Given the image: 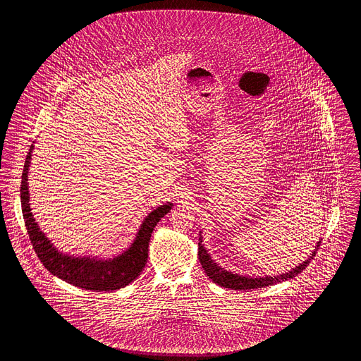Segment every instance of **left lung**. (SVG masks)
<instances>
[{
	"label": "left lung",
	"mask_w": 361,
	"mask_h": 361,
	"mask_svg": "<svg viewBox=\"0 0 361 361\" xmlns=\"http://www.w3.org/2000/svg\"><path fill=\"white\" fill-rule=\"evenodd\" d=\"M321 240L317 242L314 252L310 255V257L303 261L302 264H299L298 267L292 268L291 271L281 274L277 276H265V277H250V276H242L238 274H233L227 269H224L222 267H219L211 256L208 255V252L203 245V237L200 234L199 238V259L200 264L206 272V275L218 286L224 287V288H231V290H238V291H247V290H255V288H262V287H268V286H274L276 283H281L286 280H290L292 277L299 275L300 272H303V269H306V267L309 265L310 261L314 258L317 250L319 249Z\"/></svg>",
	"instance_id": "8db88e82"
}]
</instances>
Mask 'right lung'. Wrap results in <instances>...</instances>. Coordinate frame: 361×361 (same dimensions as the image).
Wrapping results in <instances>:
<instances>
[{
    "label": "right lung",
    "mask_w": 361,
    "mask_h": 361,
    "mask_svg": "<svg viewBox=\"0 0 361 361\" xmlns=\"http://www.w3.org/2000/svg\"><path fill=\"white\" fill-rule=\"evenodd\" d=\"M31 145L25 158L24 171L21 176V209L25 227L31 243L42 264L47 271L66 283L89 291H115L128 286L140 275L149 257V242L157 224L171 209L172 203H166L152 211L140 224L139 231L131 246L115 258L102 259L96 257H74L63 255L54 247L51 240L42 233L40 227L35 222L30 207L28 192V169L31 165V155L34 150Z\"/></svg>",
    "instance_id": "obj_1"
}]
</instances>
